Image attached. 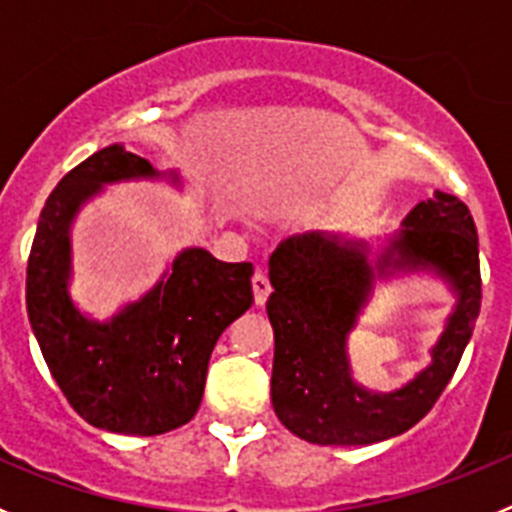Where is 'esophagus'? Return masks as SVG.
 <instances>
[{
    "label": "esophagus",
    "instance_id": "34e87169",
    "mask_svg": "<svg viewBox=\"0 0 512 512\" xmlns=\"http://www.w3.org/2000/svg\"><path fill=\"white\" fill-rule=\"evenodd\" d=\"M253 300H256V305H264L266 300H269L271 295V284H269V277H266L264 271H256L253 274Z\"/></svg>",
    "mask_w": 512,
    "mask_h": 512
}]
</instances>
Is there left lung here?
Masks as SVG:
<instances>
[{"label":"left lung","mask_w":512,"mask_h":512,"mask_svg":"<svg viewBox=\"0 0 512 512\" xmlns=\"http://www.w3.org/2000/svg\"><path fill=\"white\" fill-rule=\"evenodd\" d=\"M372 246L341 233H302L269 259L274 292L271 405L295 436L320 446H369L400 436L436 405L472 338L482 302L479 241L459 197L436 192L418 202L402 228ZM428 270L450 284L457 305L432 349V364L400 391L361 388L347 361V336L377 278Z\"/></svg>","instance_id":"left-lung-1"}]
</instances>
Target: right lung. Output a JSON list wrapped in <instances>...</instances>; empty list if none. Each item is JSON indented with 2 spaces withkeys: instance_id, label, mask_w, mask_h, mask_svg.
Segmentation results:
<instances>
[{
  "instance_id": "1",
  "label": "right lung",
  "mask_w": 512,
  "mask_h": 512,
  "mask_svg": "<svg viewBox=\"0 0 512 512\" xmlns=\"http://www.w3.org/2000/svg\"><path fill=\"white\" fill-rule=\"evenodd\" d=\"M130 179L182 184L176 171H156L122 143L63 176L40 212L25 300L45 364L71 408L102 431L158 436L200 408L212 348L253 302V266L184 248L140 300L110 320L87 318L69 295L71 225L104 184Z\"/></svg>"
}]
</instances>
